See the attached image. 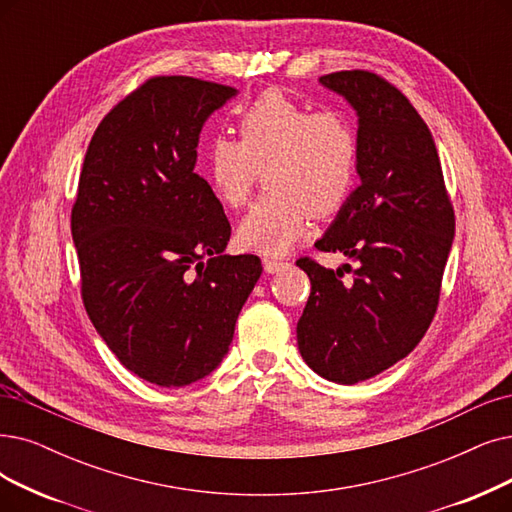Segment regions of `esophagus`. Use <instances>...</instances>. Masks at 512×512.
Segmentation results:
<instances>
[{"label":"esophagus","mask_w":512,"mask_h":512,"mask_svg":"<svg viewBox=\"0 0 512 512\" xmlns=\"http://www.w3.org/2000/svg\"><path fill=\"white\" fill-rule=\"evenodd\" d=\"M285 264H288V262H283L279 258H264L262 260V267H264V271H267V273H277L279 269L285 267Z\"/></svg>","instance_id":"esophagus-1"}]
</instances>
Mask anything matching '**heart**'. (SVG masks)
<instances>
[{
	"label": "heart",
	"instance_id": "b5f03b06",
	"mask_svg": "<svg viewBox=\"0 0 512 512\" xmlns=\"http://www.w3.org/2000/svg\"><path fill=\"white\" fill-rule=\"evenodd\" d=\"M239 142L216 136L201 170L224 208L248 201L258 172L269 197L237 224V245L267 256L283 254L309 227L311 216L336 214L349 201L359 172V134L338 109L313 111L279 90L260 94L239 117Z\"/></svg>",
	"mask_w": 512,
	"mask_h": 512
}]
</instances>
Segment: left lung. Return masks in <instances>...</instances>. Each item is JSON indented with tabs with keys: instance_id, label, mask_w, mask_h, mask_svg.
<instances>
[{
	"instance_id": "8db88e82",
	"label": "left lung",
	"mask_w": 512,
	"mask_h": 512,
	"mask_svg": "<svg viewBox=\"0 0 512 512\" xmlns=\"http://www.w3.org/2000/svg\"><path fill=\"white\" fill-rule=\"evenodd\" d=\"M319 84L357 111L361 185L315 243L352 273L296 260L311 279L298 349L321 378L357 384L410 355L431 325L456 218L431 130L395 86L370 71Z\"/></svg>"
}]
</instances>
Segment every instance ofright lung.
I'll list each match as a JSON object with an SVG mask.
<instances>
[{"mask_svg":"<svg viewBox=\"0 0 512 512\" xmlns=\"http://www.w3.org/2000/svg\"><path fill=\"white\" fill-rule=\"evenodd\" d=\"M235 88L151 77L100 121L71 212L81 298L138 378L187 386L229 353L258 256H227L231 224L195 174L199 132Z\"/></svg>","mask_w":512,"mask_h":512,"instance_id":"obj_1","label":"right lung"}]
</instances>
